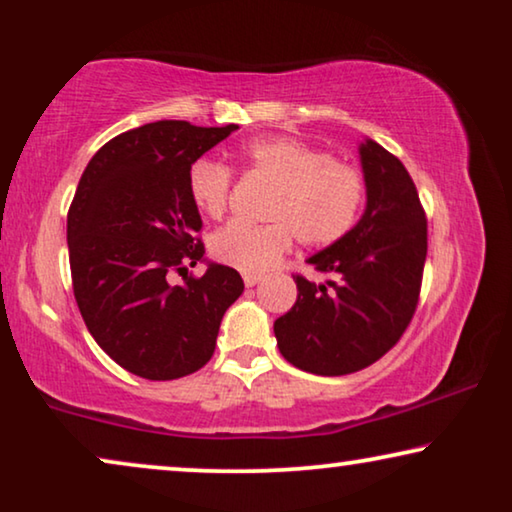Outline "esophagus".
Returning <instances> with one entry per match:
<instances>
[{"label":"esophagus","instance_id":"esophagus-1","mask_svg":"<svg viewBox=\"0 0 512 512\" xmlns=\"http://www.w3.org/2000/svg\"><path fill=\"white\" fill-rule=\"evenodd\" d=\"M261 275H244V284H247V286H256L258 282H261Z\"/></svg>","mask_w":512,"mask_h":512}]
</instances>
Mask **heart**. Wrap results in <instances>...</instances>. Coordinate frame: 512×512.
I'll return each mask as SVG.
<instances>
[{"label": "heart", "instance_id": "heart-1", "mask_svg": "<svg viewBox=\"0 0 512 512\" xmlns=\"http://www.w3.org/2000/svg\"><path fill=\"white\" fill-rule=\"evenodd\" d=\"M249 177L275 186L265 207V226L230 223L212 240L219 263L263 275L293 247V235L303 247L326 249L352 233L368 198V181L359 167L335 160L331 153L291 137L251 139L240 149ZM188 193L209 219L228 212L233 172L212 160H198L188 172Z\"/></svg>", "mask_w": 512, "mask_h": 512}]
</instances>
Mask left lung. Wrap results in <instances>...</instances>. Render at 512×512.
<instances>
[{
  "label": "left lung",
  "instance_id": "8db88e82",
  "mask_svg": "<svg viewBox=\"0 0 512 512\" xmlns=\"http://www.w3.org/2000/svg\"><path fill=\"white\" fill-rule=\"evenodd\" d=\"M368 205L352 233L307 263L326 275H293L298 300L275 321L282 356L314 375H349L382 359L417 310L429 237L415 181L394 153L361 144Z\"/></svg>",
  "mask_w": 512,
  "mask_h": 512
}]
</instances>
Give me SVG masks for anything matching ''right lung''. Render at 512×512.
Returning <instances> with one entry per match:
<instances>
[{
    "label": "right lung",
    "instance_id": "add662e5",
    "mask_svg": "<svg viewBox=\"0 0 512 512\" xmlns=\"http://www.w3.org/2000/svg\"><path fill=\"white\" fill-rule=\"evenodd\" d=\"M237 125L158 121L121 132L90 158L67 214L79 312L97 345L144 380H179L212 359L223 314L242 296L240 272L202 277V219L188 172ZM174 271L185 284L174 287Z\"/></svg>",
    "mask_w": 512,
    "mask_h": 512
}]
</instances>
